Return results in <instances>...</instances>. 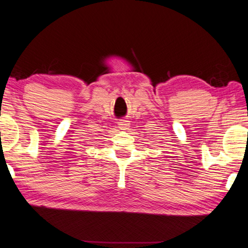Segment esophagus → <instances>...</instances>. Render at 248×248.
I'll return each mask as SVG.
<instances>
[{
	"label": "esophagus",
	"mask_w": 248,
	"mask_h": 248,
	"mask_svg": "<svg viewBox=\"0 0 248 248\" xmlns=\"http://www.w3.org/2000/svg\"><path fill=\"white\" fill-rule=\"evenodd\" d=\"M129 127H130V124L128 120H121L118 124V128L120 130H127V129H129Z\"/></svg>",
	"instance_id": "34e87169"
}]
</instances>
